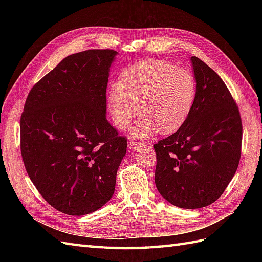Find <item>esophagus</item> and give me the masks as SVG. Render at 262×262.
<instances>
[{
    "label": "esophagus",
    "instance_id": "1",
    "mask_svg": "<svg viewBox=\"0 0 262 262\" xmlns=\"http://www.w3.org/2000/svg\"><path fill=\"white\" fill-rule=\"evenodd\" d=\"M129 145H130V147H131L132 149L137 150V149H141L142 147L145 146V143H144V142L139 141V140H133V139H132V140H130Z\"/></svg>",
    "mask_w": 262,
    "mask_h": 262
}]
</instances>
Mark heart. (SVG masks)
Wrapping results in <instances>:
<instances>
[{"label": "heart", "mask_w": 262, "mask_h": 262, "mask_svg": "<svg viewBox=\"0 0 262 262\" xmlns=\"http://www.w3.org/2000/svg\"><path fill=\"white\" fill-rule=\"evenodd\" d=\"M194 75L164 60H146L126 69L109 89L108 107L115 124L128 128L141 113L134 136L146 138L178 130L191 114L196 99Z\"/></svg>", "instance_id": "1"}]
</instances>
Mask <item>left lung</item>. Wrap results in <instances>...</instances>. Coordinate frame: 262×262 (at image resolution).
Returning <instances> with one entry per match:
<instances>
[{
	"label": "left lung",
	"instance_id": "1",
	"mask_svg": "<svg viewBox=\"0 0 262 262\" xmlns=\"http://www.w3.org/2000/svg\"><path fill=\"white\" fill-rule=\"evenodd\" d=\"M196 99L187 121L154 144L155 185L166 200L199 209L223 194L238 167L243 124L238 106L223 80L191 58Z\"/></svg>",
	"mask_w": 262,
	"mask_h": 262
}]
</instances>
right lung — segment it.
I'll use <instances>...</instances> for the list:
<instances>
[{
	"mask_svg": "<svg viewBox=\"0 0 262 262\" xmlns=\"http://www.w3.org/2000/svg\"><path fill=\"white\" fill-rule=\"evenodd\" d=\"M117 51L71 54L30 90L20 116V153L30 180L69 215L113 196L128 140L106 118L109 67Z\"/></svg>",
	"mask_w": 262,
	"mask_h": 262,
	"instance_id": "obj_1",
	"label": "right lung"
}]
</instances>
